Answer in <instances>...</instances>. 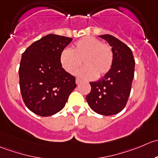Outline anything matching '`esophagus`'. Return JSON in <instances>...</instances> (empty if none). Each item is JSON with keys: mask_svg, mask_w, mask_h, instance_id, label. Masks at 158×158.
I'll list each match as a JSON object with an SVG mask.
<instances>
[{"mask_svg": "<svg viewBox=\"0 0 158 158\" xmlns=\"http://www.w3.org/2000/svg\"><path fill=\"white\" fill-rule=\"evenodd\" d=\"M81 83V80L79 79V78H76V84H79Z\"/></svg>", "mask_w": 158, "mask_h": 158, "instance_id": "1", "label": "esophagus"}]
</instances>
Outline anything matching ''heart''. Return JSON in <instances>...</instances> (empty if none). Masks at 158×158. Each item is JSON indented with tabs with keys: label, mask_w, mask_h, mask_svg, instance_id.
<instances>
[{
	"label": "heart",
	"mask_w": 158,
	"mask_h": 158,
	"mask_svg": "<svg viewBox=\"0 0 158 158\" xmlns=\"http://www.w3.org/2000/svg\"><path fill=\"white\" fill-rule=\"evenodd\" d=\"M84 63V67L77 71L79 77L93 79L102 77L111 68L114 61L112 48L94 37H84L77 40L72 49H64L60 55L62 68L74 74Z\"/></svg>",
	"instance_id": "b5f03b06"
}]
</instances>
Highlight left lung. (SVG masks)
<instances>
[{
  "mask_svg": "<svg viewBox=\"0 0 158 158\" xmlns=\"http://www.w3.org/2000/svg\"><path fill=\"white\" fill-rule=\"evenodd\" d=\"M112 47L114 61L103 78L90 82L91 90L86 97L90 108L106 116L116 114L125 107L134 75L132 51L122 41L110 34L101 35Z\"/></svg>",
  "mask_w": 158,
  "mask_h": 158,
  "instance_id": "8db88e82",
  "label": "left lung"
}]
</instances>
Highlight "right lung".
Returning <instances> with one entry per match:
<instances>
[{
	"instance_id": "obj_1",
	"label": "right lung",
	"mask_w": 158,
	"mask_h": 158,
	"mask_svg": "<svg viewBox=\"0 0 158 158\" xmlns=\"http://www.w3.org/2000/svg\"><path fill=\"white\" fill-rule=\"evenodd\" d=\"M72 38L48 34L23 53L19 68L20 89L33 113L48 117L63 109L76 87L75 77L62 68L60 55Z\"/></svg>"
}]
</instances>
